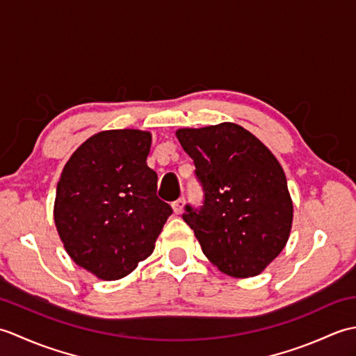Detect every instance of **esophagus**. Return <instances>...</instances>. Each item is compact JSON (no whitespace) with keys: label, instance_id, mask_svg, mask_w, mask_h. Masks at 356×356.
<instances>
[{"label":"esophagus","instance_id":"1","mask_svg":"<svg viewBox=\"0 0 356 356\" xmlns=\"http://www.w3.org/2000/svg\"><path fill=\"white\" fill-rule=\"evenodd\" d=\"M184 208H185V199L184 197H180V199H177L176 202L172 203V211L176 214H182L184 213Z\"/></svg>","mask_w":356,"mask_h":356}]
</instances>
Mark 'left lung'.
<instances>
[{
	"instance_id": "1",
	"label": "left lung",
	"mask_w": 356,
	"mask_h": 356,
	"mask_svg": "<svg viewBox=\"0 0 356 356\" xmlns=\"http://www.w3.org/2000/svg\"><path fill=\"white\" fill-rule=\"evenodd\" d=\"M180 145L195 165L203 205L184 220L223 274L255 277L283 251L293 205L282 165L243 127L232 122L180 128Z\"/></svg>"
}]
</instances>
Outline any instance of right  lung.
I'll return each instance as SVG.
<instances>
[{"label": "right lung", "instance_id": "add662e5", "mask_svg": "<svg viewBox=\"0 0 356 356\" xmlns=\"http://www.w3.org/2000/svg\"><path fill=\"white\" fill-rule=\"evenodd\" d=\"M151 134L108 130L88 138L65 163L53 217L67 254L101 280H119L153 254L172 213L147 165Z\"/></svg>", "mask_w": 356, "mask_h": 356}]
</instances>
